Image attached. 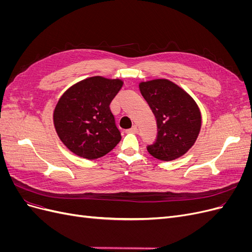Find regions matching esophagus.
I'll list each match as a JSON object with an SVG mask.
<instances>
[{
    "label": "esophagus",
    "mask_w": 252,
    "mask_h": 252,
    "mask_svg": "<svg viewBox=\"0 0 252 252\" xmlns=\"http://www.w3.org/2000/svg\"><path fill=\"white\" fill-rule=\"evenodd\" d=\"M127 133H136L138 132V127H136L135 125H133L130 129H128V130H126Z\"/></svg>",
    "instance_id": "obj_1"
}]
</instances>
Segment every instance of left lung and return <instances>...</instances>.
I'll list each match as a JSON object with an SVG mask.
<instances>
[{
  "mask_svg": "<svg viewBox=\"0 0 252 252\" xmlns=\"http://www.w3.org/2000/svg\"><path fill=\"white\" fill-rule=\"evenodd\" d=\"M141 94L157 119L158 135L149 154L161 161H172L191 148L202 127V114L193 97L167 79L140 82Z\"/></svg>",
  "mask_w": 252,
  "mask_h": 252,
  "instance_id": "1",
  "label": "left lung"
}]
</instances>
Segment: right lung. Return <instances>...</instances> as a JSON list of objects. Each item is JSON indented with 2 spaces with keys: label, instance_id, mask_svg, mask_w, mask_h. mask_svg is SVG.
Masks as SVG:
<instances>
[{
  "label": "right lung",
  "instance_id": "obj_1",
  "mask_svg": "<svg viewBox=\"0 0 252 252\" xmlns=\"http://www.w3.org/2000/svg\"><path fill=\"white\" fill-rule=\"evenodd\" d=\"M123 80L95 75L73 84L53 110L60 140L72 154L87 159L107 155L121 141L109 105Z\"/></svg>",
  "mask_w": 252,
  "mask_h": 252
}]
</instances>
